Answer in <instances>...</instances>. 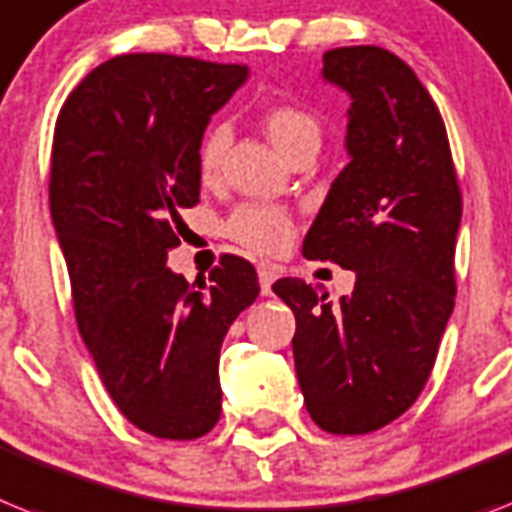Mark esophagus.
I'll use <instances>...</instances> for the list:
<instances>
[{
	"label": "esophagus",
	"instance_id": "34e87169",
	"mask_svg": "<svg viewBox=\"0 0 512 512\" xmlns=\"http://www.w3.org/2000/svg\"><path fill=\"white\" fill-rule=\"evenodd\" d=\"M277 280V272H274L272 266H259V285H261V295H272V282Z\"/></svg>",
	"mask_w": 512,
	"mask_h": 512
}]
</instances>
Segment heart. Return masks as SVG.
I'll list each match as a JSON object with an SVG mask.
<instances>
[{
    "mask_svg": "<svg viewBox=\"0 0 512 512\" xmlns=\"http://www.w3.org/2000/svg\"><path fill=\"white\" fill-rule=\"evenodd\" d=\"M261 125L272 143L287 159H295L303 151H316L322 143V122L311 109L295 101H277L261 112ZM230 143V130L225 125H211L198 143V172L204 180H214ZM225 235L251 253L272 256L290 243L293 219L282 206L248 201L230 211L225 219Z\"/></svg>",
    "mask_w": 512,
    "mask_h": 512,
    "instance_id": "obj_1",
    "label": "heart"
}]
</instances>
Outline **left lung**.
Wrapping results in <instances>:
<instances>
[{
	"label": "left lung",
	"instance_id": "obj_1",
	"mask_svg": "<svg viewBox=\"0 0 512 512\" xmlns=\"http://www.w3.org/2000/svg\"><path fill=\"white\" fill-rule=\"evenodd\" d=\"M350 94V162L335 177L303 256L356 272L340 306L319 287L274 282L295 314L303 403L329 434L377 432L418 400L455 306L458 172L445 122L411 67L382 46L324 52Z\"/></svg>",
	"mask_w": 512,
	"mask_h": 512
}]
</instances>
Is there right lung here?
<instances>
[{
  "label": "right lung",
  "mask_w": 512,
  "mask_h": 512,
  "mask_svg": "<svg viewBox=\"0 0 512 512\" xmlns=\"http://www.w3.org/2000/svg\"><path fill=\"white\" fill-rule=\"evenodd\" d=\"M246 65L122 54L59 109L49 206L78 329L120 413L162 439L209 434L222 411L219 348L259 295L251 261L225 253L209 280L167 269L180 211L201 193L198 143Z\"/></svg>",
  "instance_id": "obj_1"
}]
</instances>
